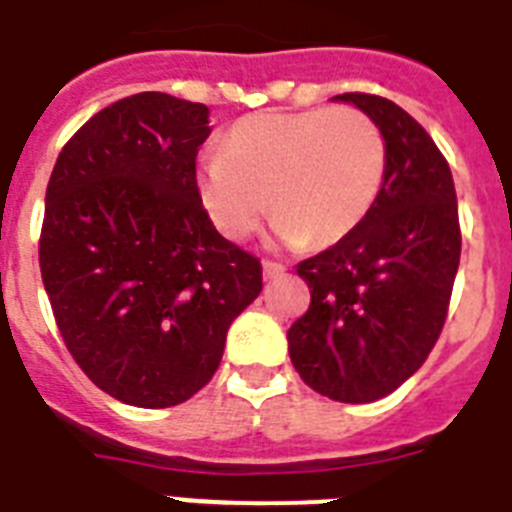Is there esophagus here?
I'll return each mask as SVG.
<instances>
[{
	"label": "esophagus",
	"instance_id": "1",
	"mask_svg": "<svg viewBox=\"0 0 512 512\" xmlns=\"http://www.w3.org/2000/svg\"><path fill=\"white\" fill-rule=\"evenodd\" d=\"M284 273H286V268L281 263H273V260H265V263H263V278H265V281L281 278Z\"/></svg>",
	"mask_w": 512,
	"mask_h": 512
}]
</instances>
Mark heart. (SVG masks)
Here are the masks:
<instances>
[{
  "label": "heart",
  "mask_w": 512,
  "mask_h": 512,
  "mask_svg": "<svg viewBox=\"0 0 512 512\" xmlns=\"http://www.w3.org/2000/svg\"><path fill=\"white\" fill-rule=\"evenodd\" d=\"M389 149L376 120L355 107L257 112L228 128L218 157L197 168L207 218L244 242L276 213L286 247L334 244L352 234L384 189Z\"/></svg>",
  "instance_id": "obj_1"
}]
</instances>
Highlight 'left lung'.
<instances>
[{
    "mask_svg": "<svg viewBox=\"0 0 512 512\" xmlns=\"http://www.w3.org/2000/svg\"><path fill=\"white\" fill-rule=\"evenodd\" d=\"M376 120L389 149L384 189L360 226L297 265L310 307L286 331L310 389L336 402H376L429 357L460 265L452 173L423 126L373 94H339Z\"/></svg>",
    "mask_w": 512,
    "mask_h": 512,
    "instance_id": "left-lung-1",
    "label": "left lung"
}]
</instances>
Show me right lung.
Returning <instances> with one entry per match:
<instances>
[{
	"label": "right lung",
	"mask_w": 512,
	"mask_h": 512,
	"mask_svg": "<svg viewBox=\"0 0 512 512\" xmlns=\"http://www.w3.org/2000/svg\"><path fill=\"white\" fill-rule=\"evenodd\" d=\"M210 131L205 105L141 91L86 120L49 178L39 265L54 321L81 371L126 405L197 394L263 292L260 260L199 202Z\"/></svg>",
	"instance_id": "right-lung-1"
}]
</instances>
